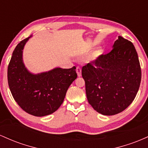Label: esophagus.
Here are the masks:
<instances>
[{"mask_svg":"<svg viewBox=\"0 0 148 148\" xmlns=\"http://www.w3.org/2000/svg\"><path fill=\"white\" fill-rule=\"evenodd\" d=\"M76 72H77V76H78V77H81V76H82V70H81V69L79 66H77V67L76 68Z\"/></svg>","mask_w":148,"mask_h":148,"instance_id":"esophagus-1","label":"esophagus"}]
</instances>
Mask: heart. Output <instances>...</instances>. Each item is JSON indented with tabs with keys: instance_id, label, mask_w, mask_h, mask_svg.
<instances>
[{
	"instance_id": "heart-1",
	"label": "heart",
	"mask_w": 148,
	"mask_h": 148,
	"mask_svg": "<svg viewBox=\"0 0 148 148\" xmlns=\"http://www.w3.org/2000/svg\"><path fill=\"white\" fill-rule=\"evenodd\" d=\"M101 54H102V51H101V50L96 51L95 52L93 53L92 55H91L89 58H88L87 61H92L93 60H94V59H96V58L99 57V56H100Z\"/></svg>"
}]
</instances>
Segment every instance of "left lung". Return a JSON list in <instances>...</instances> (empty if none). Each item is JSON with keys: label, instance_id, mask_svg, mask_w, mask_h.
Returning <instances> with one entry per match:
<instances>
[{"label": "left lung", "instance_id": "obj_1", "mask_svg": "<svg viewBox=\"0 0 148 148\" xmlns=\"http://www.w3.org/2000/svg\"><path fill=\"white\" fill-rule=\"evenodd\" d=\"M87 100L103 115L125 110L136 96L141 80L138 56L133 43L122 36L110 52L83 66Z\"/></svg>", "mask_w": 148, "mask_h": 148}]
</instances>
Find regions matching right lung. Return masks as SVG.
<instances>
[{"instance_id":"obj_1","label":"right lung","mask_w":148,"mask_h":148,"mask_svg":"<svg viewBox=\"0 0 148 148\" xmlns=\"http://www.w3.org/2000/svg\"><path fill=\"white\" fill-rule=\"evenodd\" d=\"M31 36L21 40L13 51L8 69V85L14 99L25 112L43 117L60 107L77 75L75 66L55 68L38 74L30 72L23 61V49Z\"/></svg>"}]
</instances>
